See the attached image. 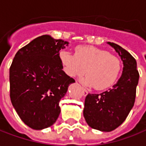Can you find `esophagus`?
Listing matches in <instances>:
<instances>
[{
	"label": "esophagus",
	"instance_id": "obj_1",
	"mask_svg": "<svg viewBox=\"0 0 146 146\" xmlns=\"http://www.w3.org/2000/svg\"><path fill=\"white\" fill-rule=\"evenodd\" d=\"M82 92H83V96H86L88 94V92L86 90L84 87H82Z\"/></svg>",
	"mask_w": 146,
	"mask_h": 146
}]
</instances>
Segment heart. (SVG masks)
Listing matches in <instances>:
<instances>
[{"label":"heart","mask_w":146,"mask_h":146,"mask_svg":"<svg viewBox=\"0 0 146 146\" xmlns=\"http://www.w3.org/2000/svg\"><path fill=\"white\" fill-rule=\"evenodd\" d=\"M60 60L64 71L71 78H78L86 72L82 82L101 91L110 88L122 72V61L108 50L94 46H78L75 54L63 50Z\"/></svg>","instance_id":"obj_1"}]
</instances>
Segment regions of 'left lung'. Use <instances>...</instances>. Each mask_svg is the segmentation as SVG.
Here are the masks:
<instances>
[{
    "label": "left lung",
    "instance_id": "obj_1",
    "mask_svg": "<svg viewBox=\"0 0 146 146\" xmlns=\"http://www.w3.org/2000/svg\"><path fill=\"white\" fill-rule=\"evenodd\" d=\"M123 62L121 78L109 91L100 94H88L85 99L83 115L94 129L111 131L125 121L136 100L139 72L131 54L113 42H109Z\"/></svg>",
    "mask_w": 146,
    "mask_h": 146
}]
</instances>
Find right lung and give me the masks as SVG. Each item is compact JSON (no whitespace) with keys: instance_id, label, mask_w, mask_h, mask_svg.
Listing matches in <instances>:
<instances>
[{"instance_id":"obj_1","label":"right lung","mask_w":146,"mask_h":146,"mask_svg":"<svg viewBox=\"0 0 146 146\" xmlns=\"http://www.w3.org/2000/svg\"><path fill=\"white\" fill-rule=\"evenodd\" d=\"M68 42L49 35L36 37L18 50L10 68L11 103L22 121L35 130L56 122L60 101L75 80L62 68L60 50Z\"/></svg>"}]
</instances>
